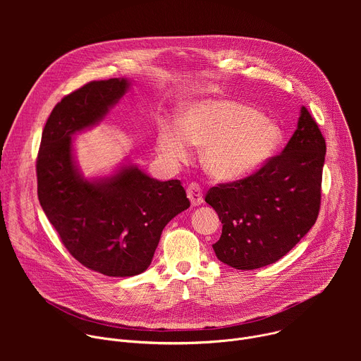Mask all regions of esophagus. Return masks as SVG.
<instances>
[{"label": "esophagus", "mask_w": 361, "mask_h": 361, "mask_svg": "<svg viewBox=\"0 0 361 361\" xmlns=\"http://www.w3.org/2000/svg\"><path fill=\"white\" fill-rule=\"evenodd\" d=\"M187 195H188V198H190L192 205H200L204 201V198H202V188L197 183H191L187 187Z\"/></svg>", "instance_id": "1"}]
</instances>
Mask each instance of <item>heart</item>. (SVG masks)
<instances>
[{"label": "heart", "mask_w": 361, "mask_h": 361, "mask_svg": "<svg viewBox=\"0 0 361 361\" xmlns=\"http://www.w3.org/2000/svg\"><path fill=\"white\" fill-rule=\"evenodd\" d=\"M281 141L283 131L276 123L228 99L192 102L181 126L167 123L157 134L160 154L173 161L188 159L191 142L204 147L205 169L220 180H235L262 167Z\"/></svg>", "instance_id": "b5f03b06"}]
</instances>
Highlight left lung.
<instances>
[{"label":"left lung","mask_w":361,"mask_h":361,"mask_svg":"<svg viewBox=\"0 0 361 361\" xmlns=\"http://www.w3.org/2000/svg\"><path fill=\"white\" fill-rule=\"evenodd\" d=\"M326 140L305 107L297 130L277 156L241 180L205 194L223 231L217 259L235 270L276 263L310 230L320 212Z\"/></svg>","instance_id":"left-lung-1"}]
</instances>
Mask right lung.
Segmentation results:
<instances>
[{
  "label": "right lung",
  "mask_w": 361,
  "mask_h": 361,
  "mask_svg": "<svg viewBox=\"0 0 361 361\" xmlns=\"http://www.w3.org/2000/svg\"><path fill=\"white\" fill-rule=\"evenodd\" d=\"M127 80L90 81L51 111L37 156L41 207L74 259L95 273L131 277L151 263L163 228L190 207L180 180L157 181L137 167L111 178H80L71 135L104 117L124 95Z\"/></svg>",
  "instance_id": "obj_1"
}]
</instances>
